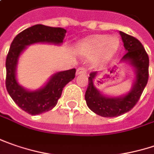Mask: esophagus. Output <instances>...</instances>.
<instances>
[{
	"label": "esophagus",
	"mask_w": 154,
	"mask_h": 154,
	"mask_svg": "<svg viewBox=\"0 0 154 154\" xmlns=\"http://www.w3.org/2000/svg\"><path fill=\"white\" fill-rule=\"evenodd\" d=\"M87 70L84 67H79L77 70V75H80V74H86Z\"/></svg>",
	"instance_id": "34e87169"
}]
</instances>
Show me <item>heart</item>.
<instances>
[{
	"mask_svg": "<svg viewBox=\"0 0 154 154\" xmlns=\"http://www.w3.org/2000/svg\"><path fill=\"white\" fill-rule=\"evenodd\" d=\"M119 41L116 38H108L105 35H96L88 38L82 45V50L87 55L97 53L96 64L103 63L109 59L116 51Z\"/></svg>",
	"mask_w": 154,
	"mask_h": 154,
	"instance_id": "1",
	"label": "heart"
}]
</instances>
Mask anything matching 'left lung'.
Returning <instances> with one entry per match:
<instances>
[{
	"label": "left lung",
	"instance_id": "obj_1",
	"mask_svg": "<svg viewBox=\"0 0 154 154\" xmlns=\"http://www.w3.org/2000/svg\"><path fill=\"white\" fill-rule=\"evenodd\" d=\"M123 45L128 52L122 57L128 60L136 70V81L130 92L123 97L110 98L101 95L94 86V78L97 72H90L89 85L85 92L88 107L98 116L116 117L130 111L138 103L149 77V57L142 44L136 38L120 32Z\"/></svg>",
	"mask_w": 154,
	"mask_h": 154
}]
</instances>
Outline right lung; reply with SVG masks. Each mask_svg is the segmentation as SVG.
Listing matches in <instances>:
<instances>
[{
	"instance_id": "add662e5",
	"label": "right lung",
	"mask_w": 154,
	"mask_h": 154,
	"mask_svg": "<svg viewBox=\"0 0 154 154\" xmlns=\"http://www.w3.org/2000/svg\"><path fill=\"white\" fill-rule=\"evenodd\" d=\"M66 30L34 25L26 28L14 38L6 58V88L14 102L26 113L35 116L52 109L61 97L64 87L75 78L76 69L64 70L55 74L41 90L30 92L17 83L15 77L18 57L26 45L38 42L60 44L63 42Z\"/></svg>"
}]
</instances>
